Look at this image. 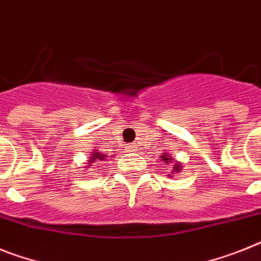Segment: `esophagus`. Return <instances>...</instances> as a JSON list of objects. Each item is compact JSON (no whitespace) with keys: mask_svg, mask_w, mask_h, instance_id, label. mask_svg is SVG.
I'll list each match as a JSON object with an SVG mask.
<instances>
[{"mask_svg":"<svg viewBox=\"0 0 261 261\" xmlns=\"http://www.w3.org/2000/svg\"><path fill=\"white\" fill-rule=\"evenodd\" d=\"M127 147H128V150H130V151L135 150V146H134V144H130V146H127Z\"/></svg>","mask_w":261,"mask_h":261,"instance_id":"34e87169","label":"esophagus"}]
</instances>
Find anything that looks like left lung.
Instances as JSON below:
<instances>
[{
    "label": "left lung",
    "mask_w": 261,
    "mask_h": 261,
    "mask_svg": "<svg viewBox=\"0 0 261 261\" xmlns=\"http://www.w3.org/2000/svg\"><path fill=\"white\" fill-rule=\"evenodd\" d=\"M162 161H164V163H166V164L172 163L171 156H168V154L162 155ZM180 170H181V164L180 163H172L171 164V172H172V174H178V172H180Z\"/></svg>",
    "instance_id": "obj_1"
}]
</instances>
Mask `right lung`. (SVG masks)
Returning a JSON list of instances; mask_svg holds the SVG:
<instances>
[{
  "mask_svg": "<svg viewBox=\"0 0 261 261\" xmlns=\"http://www.w3.org/2000/svg\"><path fill=\"white\" fill-rule=\"evenodd\" d=\"M106 159V155L102 154V152H99V151H95V152H93L91 154V158H90V161L87 162V167H90L91 166V163H94V162H100V161H105Z\"/></svg>",
  "mask_w": 261,
  "mask_h": 261,
  "instance_id": "1",
  "label": "right lung"
}]
</instances>
